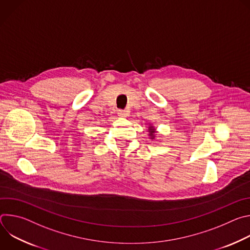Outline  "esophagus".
<instances>
[{
	"mask_svg": "<svg viewBox=\"0 0 250 250\" xmlns=\"http://www.w3.org/2000/svg\"><path fill=\"white\" fill-rule=\"evenodd\" d=\"M118 115H119L121 118H126L127 112L125 111V110H119V111H118Z\"/></svg>",
	"mask_w": 250,
	"mask_h": 250,
	"instance_id": "1",
	"label": "esophagus"
}]
</instances>
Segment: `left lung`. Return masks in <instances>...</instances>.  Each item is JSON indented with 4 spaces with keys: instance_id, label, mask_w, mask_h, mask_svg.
Here are the masks:
<instances>
[{
    "instance_id": "obj_1",
    "label": "left lung",
    "mask_w": 250,
    "mask_h": 250,
    "mask_svg": "<svg viewBox=\"0 0 250 250\" xmlns=\"http://www.w3.org/2000/svg\"><path fill=\"white\" fill-rule=\"evenodd\" d=\"M149 129H150V130H149V132H150V133H149V135H153V133L155 132V131H154L153 126H150V127H149ZM153 137H154V136H152V138H153Z\"/></svg>"
}]
</instances>
